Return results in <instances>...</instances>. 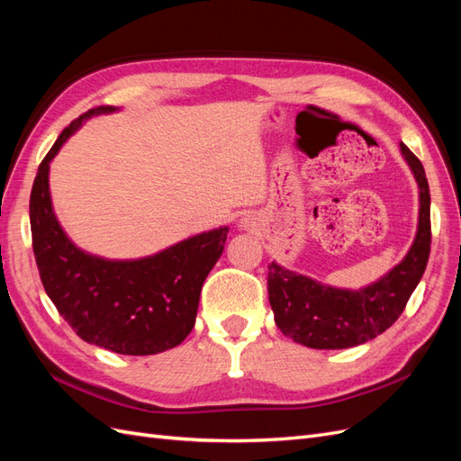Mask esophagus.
I'll return each instance as SVG.
<instances>
[{
    "instance_id": "obj_1",
    "label": "esophagus",
    "mask_w": 461,
    "mask_h": 461,
    "mask_svg": "<svg viewBox=\"0 0 461 461\" xmlns=\"http://www.w3.org/2000/svg\"><path fill=\"white\" fill-rule=\"evenodd\" d=\"M240 222H242V227H244V229H249V227H252V225H249V222H252V221H249V217H244Z\"/></svg>"
}]
</instances>
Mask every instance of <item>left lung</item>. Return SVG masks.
I'll use <instances>...</instances> for the list:
<instances>
[{
    "label": "left lung",
    "instance_id": "left-lung-1",
    "mask_svg": "<svg viewBox=\"0 0 461 461\" xmlns=\"http://www.w3.org/2000/svg\"><path fill=\"white\" fill-rule=\"evenodd\" d=\"M400 151L420 186V221L410 252L379 281L359 290L317 283L273 261L269 303L285 337L315 350H342L383 334L406 308L429 261L430 194L421 161L402 142Z\"/></svg>",
    "mask_w": 461,
    "mask_h": 461
}]
</instances>
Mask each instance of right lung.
<instances>
[{
	"instance_id": "right-lung-1",
	"label": "right lung",
	"mask_w": 461,
	"mask_h": 461,
	"mask_svg": "<svg viewBox=\"0 0 461 461\" xmlns=\"http://www.w3.org/2000/svg\"><path fill=\"white\" fill-rule=\"evenodd\" d=\"M113 111L100 105L75 119L40 163L31 192L32 248L50 300L82 340L115 354L151 356L178 346L194 329L203 281L229 227L124 261L92 256L71 242L53 213L50 163L82 122Z\"/></svg>"
}]
</instances>
